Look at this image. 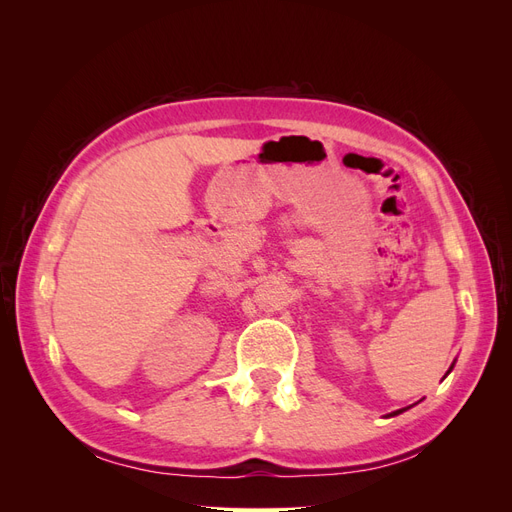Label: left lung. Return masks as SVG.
I'll return each instance as SVG.
<instances>
[{
    "mask_svg": "<svg viewBox=\"0 0 512 512\" xmlns=\"http://www.w3.org/2000/svg\"><path fill=\"white\" fill-rule=\"evenodd\" d=\"M401 412H404V410H397V412H393V414H391V416H395V414H401Z\"/></svg>",
    "mask_w": 512,
    "mask_h": 512,
    "instance_id": "left-lung-1",
    "label": "left lung"
}]
</instances>
